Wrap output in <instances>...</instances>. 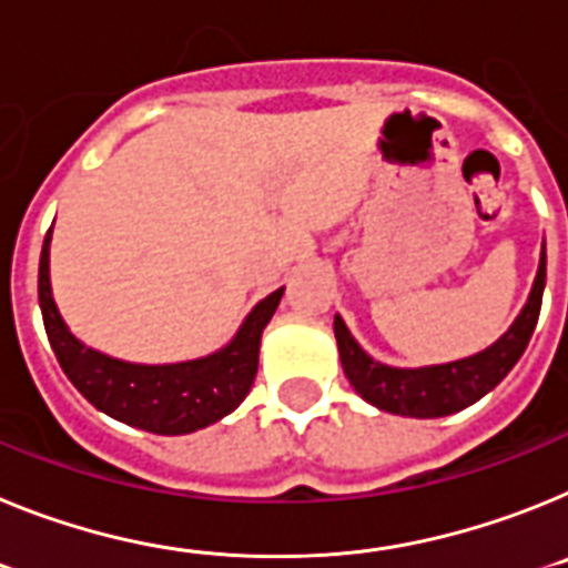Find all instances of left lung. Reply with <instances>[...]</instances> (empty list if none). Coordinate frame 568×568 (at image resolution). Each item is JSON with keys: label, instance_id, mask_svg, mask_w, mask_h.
<instances>
[{"label": "left lung", "instance_id": "obj_1", "mask_svg": "<svg viewBox=\"0 0 568 568\" xmlns=\"http://www.w3.org/2000/svg\"><path fill=\"white\" fill-rule=\"evenodd\" d=\"M546 285V251L540 254L537 277L531 285L529 303L511 323V328L489 345L486 352L471 354V357L443 363V366L426 368H394L368 357L345 328L343 317H334V337H337L339 363L354 386V392L372 406L383 412L403 414V417H446L460 408L471 406L489 394L506 374L515 368L529 345L535 332L537 317H540V303H544Z\"/></svg>", "mask_w": 568, "mask_h": 568}]
</instances>
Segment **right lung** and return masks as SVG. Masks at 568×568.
Returning <instances> with one entry per match:
<instances>
[{
  "mask_svg": "<svg viewBox=\"0 0 568 568\" xmlns=\"http://www.w3.org/2000/svg\"><path fill=\"white\" fill-rule=\"evenodd\" d=\"M51 231L39 256V308L59 366L88 403L113 420L154 434H191L223 420L251 392L260 363L263 328L285 288L254 305L225 348L200 359L142 366L108 357L68 332L51 294Z\"/></svg>",
  "mask_w": 568,
  "mask_h": 568,
  "instance_id": "add662e5",
  "label": "right lung"
}]
</instances>
